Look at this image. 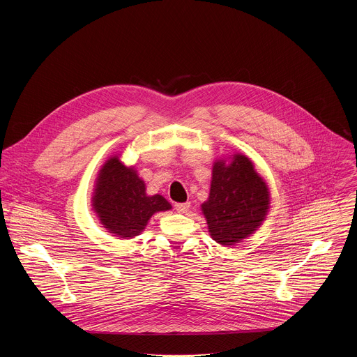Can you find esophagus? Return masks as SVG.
<instances>
[{
  "mask_svg": "<svg viewBox=\"0 0 357 357\" xmlns=\"http://www.w3.org/2000/svg\"><path fill=\"white\" fill-rule=\"evenodd\" d=\"M189 206L190 203L189 202H185V203H176L175 205V211L179 212V213H186L189 211Z\"/></svg>",
  "mask_w": 357,
  "mask_h": 357,
  "instance_id": "obj_1",
  "label": "esophagus"
}]
</instances>
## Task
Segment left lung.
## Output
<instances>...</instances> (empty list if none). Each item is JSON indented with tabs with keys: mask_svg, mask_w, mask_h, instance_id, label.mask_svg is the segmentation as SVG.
Instances as JSON below:
<instances>
[{
	"mask_svg": "<svg viewBox=\"0 0 357 357\" xmlns=\"http://www.w3.org/2000/svg\"><path fill=\"white\" fill-rule=\"evenodd\" d=\"M270 188L252 161L234 152L213 162L211 192L200 205L211 237L226 247L256 233L270 212Z\"/></svg>",
	"mask_w": 357,
	"mask_h": 357,
	"instance_id": "8db88e82",
	"label": "left lung"
}]
</instances>
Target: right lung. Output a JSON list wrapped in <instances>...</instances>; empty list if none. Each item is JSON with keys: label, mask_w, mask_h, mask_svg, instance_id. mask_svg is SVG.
I'll return each mask as SVG.
<instances>
[{"label": "right lung", "mask_w": 357, "mask_h": 357, "mask_svg": "<svg viewBox=\"0 0 357 357\" xmlns=\"http://www.w3.org/2000/svg\"><path fill=\"white\" fill-rule=\"evenodd\" d=\"M171 209L162 195H146L145 182L134 165L127 167L121 161V154L112 155L100 168L91 193V211L113 236L134 238L144 231L152 215Z\"/></svg>", "instance_id": "right-lung-1"}]
</instances>
